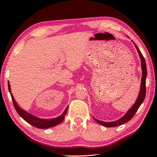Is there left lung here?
<instances>
[{
  "mask_svg": "<svg viewBox=\"0 0 157 157\" xmlns=\"http://www.w3.org/2000/svg\"><path fill=\"white\" fill-rule=\"evenodd\" d=\"M133 42V41H132ZM134 44L135 45L136 48L137 49V51L138 52V54L140 57L141 59V67L142 70V80H141V85H140V92L137 99H136V102L134 104L131 108H130L128 111L125 114L123 115L121 118L119 119L117 121H113V122H105V121H99L97 119H96L94 117V120L98 122L99 124L102 125V126L105 127H107V128H112V127H117L118 125H121L124 124V123H127L129 121L130 119H132V118L134 117L135 115V113L136 111H138V109H139L140 106L142 105V103L144 101V100L145 98V96H146V75H147V69H146V62H145V59L143 56L142 52L140 51L139 48L137 47V46L136 45L135 43L134 42Z\"/></svg>",
  "mask_w": 157,
  "mask_h": 157,
  "instance_id": "obj_1",
  "label": "left lung"
}]
</instances>
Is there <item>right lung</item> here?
<instances>
[{"instance_id": "right-lung-1", "label": "right lung", "mask_w": 157, "mask_h": 157, "mask_svg": "<svg viewBox=\"0 0 157 157\" xmlns=\"http://www.w3.org/2000/svg\"><path fill=\"white\" fill-rule=\"evenodd\" d=\"M8 88H9L10 94H11L13 105H14L15 109L17 111V112L18 113V114L21 116L25 121H27L32 125L34 126L36 128H39V129L50 128H52V127H54L55 125L60 124V123L63 121V119H64L65 116L67 114V112L68 106H67V108L65 109L64 112L62 113V115H60L59 117H57L56 118L51 119L38 118L37 117H36L34 115L30 114V113L26 112L25 110L22 109L17 105V103L16 101H15V99L13 98V96L11 92V87H10L9 82H8Z\"/></svg>"}]
</instances>
